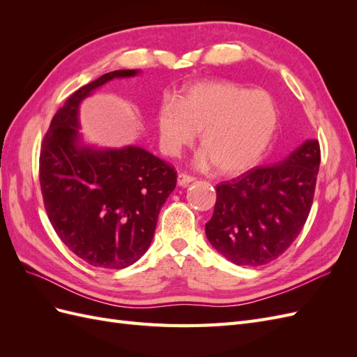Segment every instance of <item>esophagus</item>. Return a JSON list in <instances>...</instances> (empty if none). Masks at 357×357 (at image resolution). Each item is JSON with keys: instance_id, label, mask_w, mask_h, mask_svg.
I'll list each match as a JSON object with an SVG mask.
<instances>
[{"instance_id": "obj_1", "label": "esophagus", "mask_w": 357, "mask_h": 357, "mask_svg": "<svg viewBox=\"0 0 357 357\" xmlns=\"http://www.w3.org/2000/svg\"><path fill=\"white\" fill-rule=\"evenodd\" d=\"M193 180H195V177L186 174V172H180L178 177H177V181H178L180 186H188L189 183H192Z\"/></svg>"}]
</instances>
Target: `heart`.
Instances as JSON below:
<instances>
[{
    "instance_id": "heart-1",
    "label": "heart",
    "mask_w": 357,
    "mask_h": 357,
    "mask_svg": "<svg viewBox=\"0 0 357 357\" xmlns=\"http://www.w3.org/2000/svg\"><path fill=\"white\" fill-rule=\"evenodd\" d=\"M278 123L277 104L265 91L229 82H199L178 101L165 100L156 113L160 143L168 155L190 146L199 132V168L215 165L226 176L255 167L271 143Z\"/></svg>"
}]
</instances>
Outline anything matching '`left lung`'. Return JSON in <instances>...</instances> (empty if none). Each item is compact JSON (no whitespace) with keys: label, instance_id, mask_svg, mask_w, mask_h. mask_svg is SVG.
<instances>
[{"label":"left lung","instance_id":"left-lung-1","mask_svg":"<svg viewBox=\"0 0 357 357\" xmlns=\"http://www.w3.org/2000/svg\"><path fill=\"white\" fill-rule=\"evenodd\" d=\"M320 144L307 142L286 159L215 186L211 245L228 261L259 266L282 256L304 228L314 198Z\"/></svg>","mask_w":357,"mask_h":357}]
</instances>
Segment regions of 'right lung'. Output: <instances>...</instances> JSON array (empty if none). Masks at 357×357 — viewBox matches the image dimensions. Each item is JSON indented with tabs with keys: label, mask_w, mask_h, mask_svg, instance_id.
Returning a JSON list of instances; mask_svg holds the SVG:
<instances>
[{
	"label": "right lung",
	"mask_w": 357,
	"mask_h": 357,
	"mask_svg": "<svg viewBox=\"0 0 357 357\" xmlns=\"http://www.w3.org/2000/svg\"><path fill=\"white\" fill-rule=\"evenodd\" d=\"M137 73H107L70 95L40 149V186L53 229L75 256L98 268H126L144 255L177 183L174 167L144 149L77 144L79 104L104 83Z\"/></svg>",
	"instance_id": "1"
}]
</instances>
